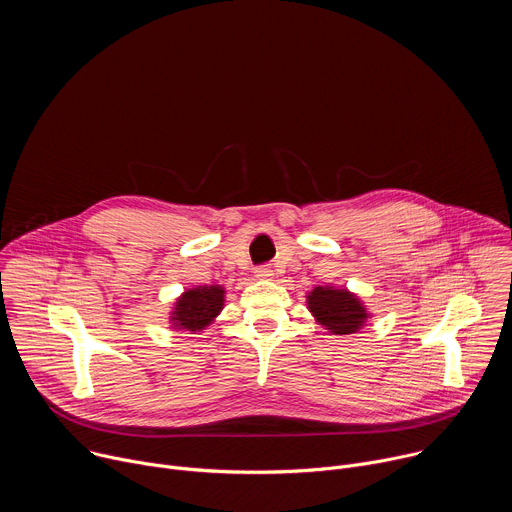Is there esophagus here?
Here are the masks:
<instances>
[{
	"label": "esophagus",
	"instance_id": "obj_1",
	"mask_svg": "<svg viewBox=\"0 0 512 512\" xmlns=\"http://www.w3.org/2000/svg\"><path fill=\"white\" fill-rule=\"evenodd\" d=\"M275 273H273V269L271 267H267V265H263V267H257L255 269V277L257 279H271Z\"/></svg>",
	"mask_w": 512,
	"mask_h": 512
}]
</instances>
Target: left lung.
<instances>
[{"label":"left lung","mask_w":512,"mask_h":512,"mask_svg":"<svg viewBox=\"0 0 512 512\" xmlns=\"http://www.w3.org/2000/svg\"><path fill=\"white\" fill-rule=\"evenodd\" d=\"M306 304L314 320L338 336L358 332L371 318L367 306L344 287L318 285L306 296Z\"/></svg>","instance_id":"8db88e82"}]
</instances>
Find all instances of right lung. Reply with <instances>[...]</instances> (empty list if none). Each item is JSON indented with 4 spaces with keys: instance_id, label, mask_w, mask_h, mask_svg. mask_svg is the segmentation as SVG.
<instances>
[{
    "instance_id": "obj_1",
    "label": "right lung",
    "mask_w": 512,
    "mask_h": 512,
    "mask_svg": "<svg viewBox=\"0 0 512 512\" xmlns=\"http://www.w3.org/2000/svg\"><path fill=\"white\" fill-rule=\"evenodd\" d=\"M225 294L227 291L223 285H196L186 289L172 308V328L186 330L190 334L202 332L223 312Z\"/></svg>"
}]
</instances>
